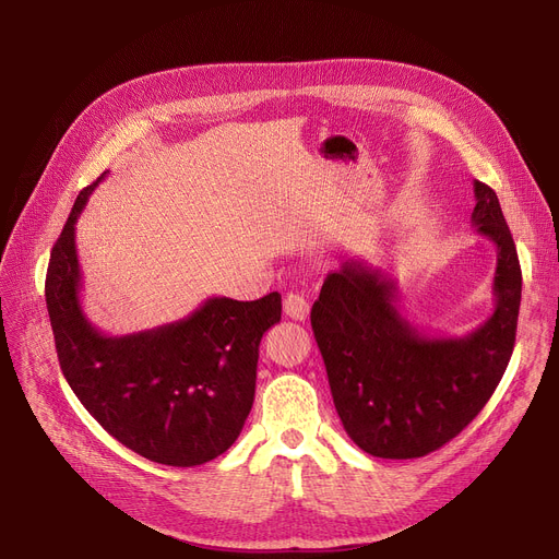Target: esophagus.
Instances as JSON below:
<instances>
[{"instance_id":"1","label":"esophagus","mask_w":559,"mask_h":559,"mask_svg":"<svg viewBox=\"0 0 559 559\" xmlns=\"http://www.w3.org/2000/svg\"><path fill=\"white\" fill-rule=\"evenodd\" d=\"M283 310L289 319L306 321L308 314H310V304L306 301L304 295H299V292H289V295L283 301Z\"/></svg>"}]
</instances>
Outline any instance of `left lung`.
<instances>
[{"label":"left lung","mask_w":559,"mask_h":559,"mask_svg":"<svg viewBox=\"0 0 559 559\" xmlns=\"http://www.w3.org/2000/svg\"><path fill=\"white\" fill-rule=\"evenodd\" d=\"M472 224L496 247L493 312L464 337H428L399 310L396 281L362 258L321 285L310 324L333 403L369 455L424 457L472 424L512 358L521 267L496 192L474 181Z\"/></svg>","instance_id":"obj_1"}]
</instances>
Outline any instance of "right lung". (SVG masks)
Instances as JSON below:
<instances>
[{
  "mask_svg": "<svg viewBox=\"0 0 559 559\" xmlns=\"http://www.w3.org/2000/svg\"><path fill=\"white\" fill-rule=\"evenodd\" d=\"M104 176L76 197L49 258L45 299L58 362L83 407L127 449L169 466L211 462L251 413L258 348L281 321V295L213 297L167 326L120 337L97 331L81 308L74 224Z\"/></svg>",
  "mask_w": 559,
  "mask_h": 559,
  "instance_id": "add662e5",
  "label": "right lung"
}]
</instances>
